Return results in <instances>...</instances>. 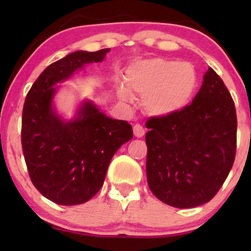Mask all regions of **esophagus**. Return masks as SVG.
Masks as SVG:
<instances>
[{
	"instance_id": "obj_1",
	"label": "esophagus",
	"mask_w": 251,
	"mask_h": 251,
	"mask_svg": "<svg viewBox=\"0 0 251 251\" xmlns=\"http://www.w3.org/2000/svg\"><path fill=\"white\" fill-rule=\"evenodd\" d=\"M133 132H134V135L135 137H143L144 134H145V129H144V127L140 124H135V125L133 126Z\"/></svg>"
}]
</instances>
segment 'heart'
Masks as SVG:
<instances>
[{
	"label": "heart",
	"instance_id": "obj_1",
	"mask_svg": "<svg viewBox=\"0 0 251 251\" xmlns=\"http://www.w3.org/2000/svg\"><path fill=\"white\" fill-rule=\"evenodd\" d=\"M125 87L119 88L124 100L131 92L143 98V106L152 116H169L191 101L198 85V74L190 62L152 57L132 63L126 71Z\"/></svg>",
	"mask_w": 251,
	"mask_h": 251
}]
</instances>
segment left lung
<instances>
[{
  "instance_id": "1",
  "label": "left lung",
  "mask_w": 251,
  "mask_h": 251,
  "mask_svg": "<svg viewBox=\"0 0 251 251\" xmlns=\"http://www.w3.org/2000/svg\"><path fill=\"white\" fill-rule=\"evenodd\" d=\"M203 79L190 105L146 123L149 188L175 208H195L211 201L235 160V102L211 67Z\"/></svg>"
}]
</instances>
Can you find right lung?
<instances>
[{
    "instance_id": "obj_1",
    "label": "right lung",
    "mask_w": 251,
    "mask_h": 251,
    "mask_svg": "<svg viewBox=\"0 0 251 251\" xmlns=\"http://www.w3.org/2000/svg\"><path fill=\"white\" fill-rule=\"evenodd\" d=\"M109 48L77 50L40 74L25 97L21 143L34 186L60 205H76L97 195L112 157L132 139V126L112 119L85 101L74 120L65 122L53 109L55 87L83 65L102 61Z\"/></svg>"
}]
</instances>
